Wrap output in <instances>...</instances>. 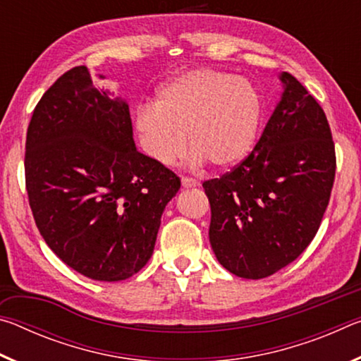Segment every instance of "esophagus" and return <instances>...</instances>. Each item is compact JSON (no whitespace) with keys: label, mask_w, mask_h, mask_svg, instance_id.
Wrapping results in <instances>:
<instances>
[{"label":"esophagus","mask_w":361,"mask_h":361,"mask_svg":"<svg viewBox=\"0 0 361 361\" xmlns=\"http://www.w3.org/2000/svg\"><path fill=\"white\" fill-rule=\"evenodd\" d=\"M181 185L185 188H195V186H199V181L191 178V176H183Z\"/></svg>","instance_id":"obj_1"}]
</instances>
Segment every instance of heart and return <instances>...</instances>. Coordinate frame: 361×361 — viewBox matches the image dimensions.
Returning <instances> with one entry per match:
<instances>
[{
	"instance_id": "b5f03b06",
	"label": "heart",
	"mask_w": 361,
	"mask_h": 361,
	"mask_svg": "<svg viewBox=\"0 0 361 361\" xmlns=\"http://www.w3.org/2000/svg\"><path fill=\"white\" fill-rule=\"evenodd\" d=\"M261 113L259 94L248 81L202 68L170 81L156 108H140L137 130L145 151L161 166L181 161L189 138L195 161L224 170L252 151Z\"/></svg>"
}]
</instances>
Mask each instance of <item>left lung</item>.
I'll return each instance as SVG.
<instances>
[{
  "label": "left lung",
  "instance_id": "8db88e82",
  "mask_svg": "<svg viewBox=\"0 0 361 361\" xmlns=\"http://www.w3.org/2000/svg\"><path fill=\"white\" fill-rule=\"evenodd\" d=\"M280 81L283 94L253 151L221 178L202 185L216 259L252 280L272 276L307 248L336 173L325 111L290 73Z\"/></svg>",
  "mask_w": 361,
  "mask_h": 361
}]
</instances>
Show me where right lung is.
Returning a JSON list of instances; mask_svg holds the SVG:
<instances>
[{"instance_id": "1", "label": "right lung", "mask_w": 361, "mask_h": 361, "mask_svg": "<svg viewBox=\"0 0 361 361\" xmlns=\"http://www.w3.org/2000/svg\"><path fill=\"white\" fill-rule=\"evenodd\" d=\"M25 185L49 248L85 277L119 282L149 261L181 181L137 151L129 105L95 89L87 66H75L35 108Z\"/></svg>"}]
</instances>
